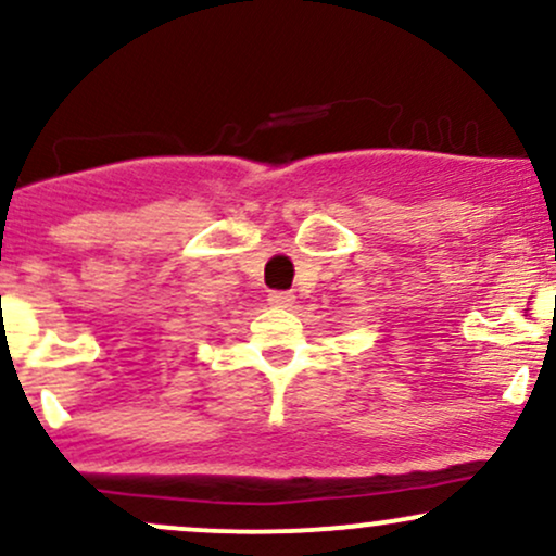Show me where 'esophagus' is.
Wrapping results in <instances>:
<instances>
[{"mask_svg":"<svg viewBox=\"0 0 556 556\" xmlns=\"http://www.w3.org/2000/svg\"><path fill=\"white\" fill-rule=\"evenodd\" d=\"M292 303H295L292 292H269V305H274V308H292Z\"/></svg>","mask_w":556,"mask_h":556,"instance_id":"1","label":"esophagus"}]
</instances>
